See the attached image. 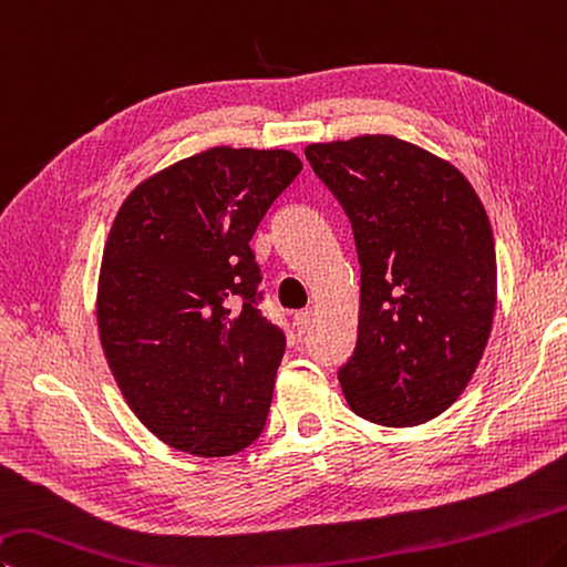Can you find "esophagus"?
Instances as JSON below:
<instances>
[{"instance_id": "1", "label": "esophagus", "mask_w": 567, "mask_h": 567, "mask_svg": "<svg viewBox=\"0 0 567 567\" xmlns=\"http://www.w3.org/2000/svg\"><path fill=\"white\" fill-rule=\"evenodd\" d=\"M312 324V310H300L295 312V327H297V334H305L307 329Z\"/></svg>"}]
</instances>
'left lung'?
Here are the masks:
<instances>
[{
	"instance_id": "obj_1",
	"label": "left lung",
	"mask_w": 567,
	"mask_h": 567,
	"mask_svg": "<svg viewBox=\"0 0 567 567\" xmlns=\"http://www.w3.org/2000/svg\"><path fill=\"white\" fill-rule=\"evenodd\" d=\"M352 223L362 265L357 347L339 367L347 404L372 424L416 426L476 372L496 310V245L458 168L394 136L305 148Z\"/></svg>"
}]
</instances>
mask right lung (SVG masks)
I'll list each match as a JSON object with an SVG mask.
<instances>
[{"mask_svg": "<svg viewBox=\"0 0 567 567\" xmlns=\"http://www.w3.org/2000/svg\"><path fill=\"white\" fill-rule=\"evenodd\" d=\"M302 171L290 151L218 146L136 185L99 275L101 347L133 414L195 456L262 434L285 332L260 312L257 225Z\"/></svg>", "mask_w": 567, "mask_h": 567, "instance_id": "right-lung-1", "label": "right lung"}]
</instances>
